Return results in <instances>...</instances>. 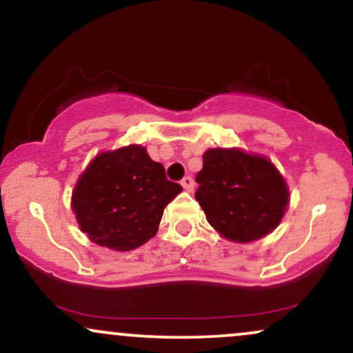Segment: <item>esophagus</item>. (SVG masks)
<instances>
[{"mask_svg": "<svg viewBox=\"0 0 353 353\" xmlns=\"http://www.w3.org/2000/svg\"><path fill=\"white\" fill-rule=\"evenodd\" d=\"M181 184H182V188L188 190V192H190V190L194 189V181H192V177H189V176H185L184 179L181 181Z\"/></svg>", "mask_w": 353, "mask_h": 353, "instance_id": "34e87169", "label": "esophagus"}]
</instances>
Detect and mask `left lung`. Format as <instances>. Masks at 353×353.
<instances>
[{
    "label": "left lung",
    "mask_w": 353,
    "mask_h": 353,
    "mask_svg": "<svg viewBox=\"0 0 353 353\" xmlns=\"http://www.w3.org/2000/svg\"><path fill=\"white\" fill-rule=\"evenodd\" d=\"M197 172L196 201L224 237L252 242L277 228L289 204L283 177L270 161L239 149H209Z\"/></svg>",
    "instance_id": "obj_1"
}]
</instances>
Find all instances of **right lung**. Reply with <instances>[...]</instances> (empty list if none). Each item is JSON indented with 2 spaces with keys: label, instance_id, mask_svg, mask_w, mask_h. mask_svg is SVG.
<instances>
[{
  "label": "right lung",
  "instance_id": "1",
  "mask_svg": "<svg viewBox=\"0 0 353 353\" xmlns=\"http://www.w3.org/2000/svg\"><path fill=\"white\" fill-rule=\"evenodd\" d=\"M182 190L141 145L103 152L72 192L79 228L96 244L131 250L156 236L165 205Z\"/></svg>",
  "mask_w": 353,
  "mask_h": 353
}]
</instances>
